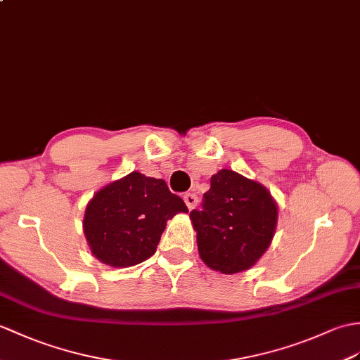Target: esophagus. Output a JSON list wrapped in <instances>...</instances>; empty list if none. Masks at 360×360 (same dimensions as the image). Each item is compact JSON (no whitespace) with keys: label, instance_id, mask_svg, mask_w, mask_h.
<instances>
[{"label":"esophagus","instance_id":"esophagus-1","mask_svg":"<svg viewBox=\"0 0 360 360\" xmlns=\"http://www.w3.org/2000/svg\"><path fill=\"white\" fill-rule=\"evenodd\" d=\"M184 202L187 204L188 210H193V208L198 205V196L195 193H186L184 195Z\"/></svg>","mask_w":360,"mask_h":360}]
</instances>
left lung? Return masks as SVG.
<instances>
[{
    "label": "left lung",
    "instance_id": "8db88e82",
    "mask_svg": "<svg viewBox=\"0 0 360 360\" xmlns=\"http://www.w3.org/2000/svg\"><path fill=\"white\" fill-rule=\"evenodd\" d=\"M198 252L214 271L252 269L269 250L278 225V204L265 186L222 169L210 179L200 210L190 213Z\"/></svg>",
    "mask_w": 360,
    "mask_h": 360
}]
</instances>
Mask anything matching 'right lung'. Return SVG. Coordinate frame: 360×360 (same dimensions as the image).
Masks as SVG:
<instances>
[{
  "label": "right lung",
  "instance_id": "obj_1",
  "mask_svg": "<svg viewBox=\"0 0 360 360\" xmlns=\"http://www.w3.org/2000/svg\"><path fill=\"white\" fill-rule=\"evenodd\" d=\"M187 212L164 179L131 172L99 188L89 200L82 230L99 262L125 269L155 255L167 221Z\"/></svg>",
  "mask_w": 360,
  "mask_h": 360
}]
</instances>
